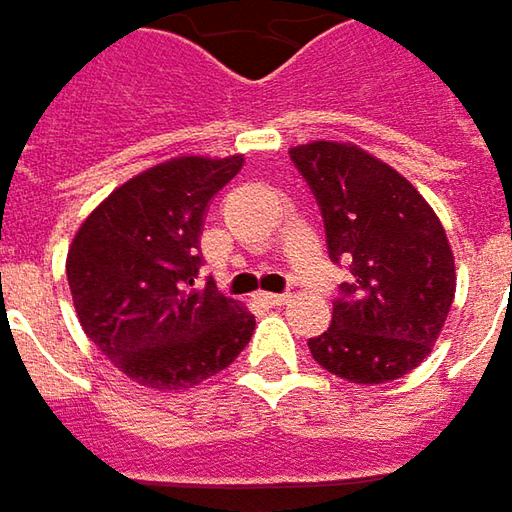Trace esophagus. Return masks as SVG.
Segmentation results:
<instances>
[{
    "instance_id": "34e87169",
    "label": "esophagus",
    "mask_w": 512,
    "mask_h": 512,
    "mask_svg": "<svg viewBox=\"0 0 512 512\" xmlns=\"http://www.w3.org/2000/svg\"><path fill=\"white\" fill-rule=\"evenodd\" d=\"M259 299H262L265 305H273V307H282L290 302V296H287V293H262Z\"/></svg>"
}]
</instances>
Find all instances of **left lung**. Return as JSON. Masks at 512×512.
<instances>
[{"label":"left lung","instance_id":"obj_1","mask_svg":"<svg viewBox=\"0 0 512 512\" xmlns=\"http://www.w3.org/2000/svg\"><path fill=\"white\" fill-rule=\"evenodd\" d=\"M325 219L330 259L353 279L313 359L353 384L402 379L430 356L456 296V262L439 216L399 170L350 142L290 148Z\"/></svg>","mask_w":512,"mask_h":512}]
</instances>
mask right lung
Returning <instances> with one entry per match:
<instances>
[{"mask_svg":"<svg viewBox=\"0 0 512 512\" xmlns=\"http://www.w3.org/2000/svg\"><path fill=\"white\" fill-rule=\"evenodd\" d=\"M245 156H176L142 170L88 213L68 247L79 325L130 382L187 390L236 362L256 316L196 285L210 199Z\"/></svg>","mask_w":512,"mask_h":512,"instance_id":"add662e5","label":"right lung"}]
</instances>
